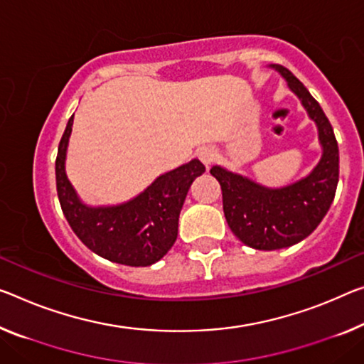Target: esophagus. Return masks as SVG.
I'll return each mask as SVG.
<instances>
[{
    "label": "esophagus",
    "mask_w": 364,
    "mask_h": 364,
    "mask_svg": "<svg viewBox=\"0 0 364 364\" xmlns=\"http://www.w3.org/2000/svg\"><path fill=\"white\" fill-rule=\"evenodd\" d=\"M198 159L203 163L206 167L211 166L215 163L216 159V149L211 148V146H203L198 149Z\"/></svg>",
    "instance_id": "esophagus-1"
}]
</instances>
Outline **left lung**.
I'll return each mask as SVG.
<instances>
[{
  "label": "left lung",
  "instance_id": "obj_1",
  "mask_svg": "<svg viewBox=\"0 0 364 364\" xmlns=\"http://www.w3.org/2000/svg\"><path fill=\"white\" fill-rule=\"evenodd\" d=\"M299 97L316 122L322 158L309 176L282 188H268L220 166L211 176L220 182L228 226L249 247L277 250L289 247L314 231L331 208L338 183V144L331 122L317 100L291 71L272 65Z\"/></svg>",
  "mask_w": 364,
  "mask_h": 364
}]
</instances>
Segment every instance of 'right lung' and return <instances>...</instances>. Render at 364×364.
<instances>
[{
	"label": "right lung",
	"instance_id": "1",
	"mask_svg": "<svg viewBox=\"0 0 364 364\" xmlns=\"http://www.w3.org/2000/svg\"><path fill=\"white\" fill-rule=\"evenodd\" d=\"M73 117L55 161L58 200L66 221L81 242L104 259L130 267H148L163 259L177 239L178 215L195 177L205 172L198 159L159 176L130 201L115 206H87L66 177L65 159Z\"/></svg>",
	"mask_w": 364,
	"mask_h": 364
}]
</instances>
